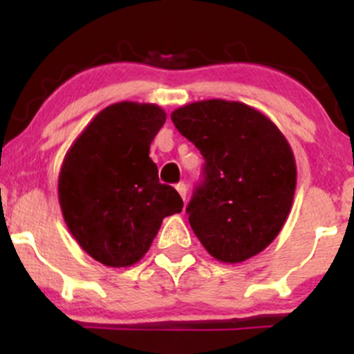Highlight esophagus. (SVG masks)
I'll return each instance as SVG.
<instances>
[{
	"mask_svg": "<svg viewBox=\"0 0 354 354\" xmlns=\"http://www.w3.org/2000/svg\"><path fill=\"white\" fill-rule=\"evenodd\" d=\"M176 191H178V193H180V196L183 198V201H185L186 200V193H188V188H186L185 183H178Z\"/></svg>",
	"mask_w": 354,
	"mask_h": 354,
	"instance_id": "esophagus-1",
	"label": "esophagus"
}]
</instances>
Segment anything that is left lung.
<instances>
[{
  "label": "left lung",
  "mask_w": 354,
  "mask_h": 354,
  "mask_svg": "<svg viewBox=\"0 0 354 354\" xmlns=\"http://www.w3.org/2000/svg\"><path fill=\"white\" fill-rule=\"evenodd\" d=\"M178 131L205 158L186 213L221 263L261 253L281 231L296 188L295 154L270 118L239 101L205 100L174 109Z\"/></svg>",
  "instance_id": "left-lung-1"
}]
</instances>
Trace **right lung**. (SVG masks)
Wrapping results in <instances>:
<instances>
[{"instance_id": "obj_1", "label": "right lung", "mask_w": 354, "mask_h": 354, "mask_svg": "<svg viewBox=\"0 0 354 354\" xmlns=\"http://www.w3.org/2000/svg\"><path fill=\"white\" fill-rule=\"evenodd\" d=\"M165 121V109L156 104H111L93 118L61 165L64 223L78 245L104 266L135 265L163 219L181 213V196L161 185L149 158V145Z\"/></svg>"}]
</instances>
